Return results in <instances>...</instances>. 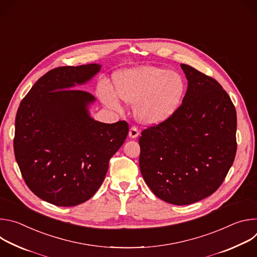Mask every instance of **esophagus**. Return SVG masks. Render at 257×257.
<instances>
[{
  "label": "esophagus",
  "instance_id": "1",
  "mask_svg": "<svg viewBox=\"0 0 257 257\" xmlns=\"http://www.w3.org/2000/svg\"><path fill=\"white\" fill-rule=\"evenodd\" d=\"M138 135H139V131H138V129H137L135 126L131 127V128H130V130H129V137L134 139V138L138 137Z\"/></svg>",
  "mask_w": 257,
  "mask_h": 257
}]
</instances>
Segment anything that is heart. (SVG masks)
<instances>
[{"label": "heart", "mask_w": 257, "mask_h": 257, "mask_svg": "<svg viewBox=\"0 0 257 257\" xmlns=\"http://www.w3.org/2000/svg\"><path fill=\"white\" fill-rule=\"evenodd\" d=\"M114 80L116 90L107 83L101 85V100L115 109H121L120 98L135 104V115L145 125H158L171 118L186 88L180 73L149 65L122 70Z\"/></svg>", "instance_id": "b5f03b06"}]
</instances>
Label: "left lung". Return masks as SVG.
<instances>
[{"label": "left lung", "instance_id": "1", "mask_svg": "<svg viewBox=\"0 0 257 257\" xmlns=\"http://www.w3.org/2000/svg\"><path fill=\"white\" fill-rule=\"evenodd\" d=\"M181 68L188 81L182 104L139 138L145 183L156 196L175 205L194 203L215 192L237 151L236 109L228 93L193 67Z\"/></svg>", "mask_w": 257, "mask_h": 257}]
</instances>
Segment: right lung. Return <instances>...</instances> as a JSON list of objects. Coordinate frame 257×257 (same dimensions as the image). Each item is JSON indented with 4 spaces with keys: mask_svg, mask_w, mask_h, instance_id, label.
<instances>
[{
    "mask_svg": "<svg viewBox=\"0 0 257 257\" xmlns=\"http://www.w3.org/2000/svg\"><path fill=\"white\" fill-rule=\"evenodd\" d=\"M100 64L58 67L22 99L15 120L14 153L28 188L58 206H75L94 195L108 162L123 145L128 124L94 120L95 97L80 89Z\"/></svg>",
    "mask_w": 257,
    "mask_h": 257,
    "instance_id": "right-lung-1",
    "label": "right lung"
}]
</instances>
